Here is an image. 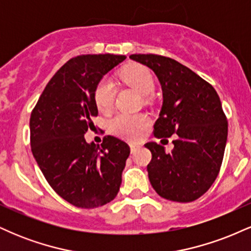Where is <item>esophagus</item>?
<instances>
[{
    "mask_svg": "<svg viewBox=\"0 0 251 251\" xmlns=\"http://www.w3.org/2000/svg\"><path fill=\"white\" fill-rule=\"evenodd\" d=\"M129 148H131V153L134 154L135 151H137V148L138 146L135 145V144H129Z\"/></svg>",
    "mask_w": 251,
    "mask_h": 251,
    "instance_id": "obj_1",
    "label": "esophagus"
}]
</instances>
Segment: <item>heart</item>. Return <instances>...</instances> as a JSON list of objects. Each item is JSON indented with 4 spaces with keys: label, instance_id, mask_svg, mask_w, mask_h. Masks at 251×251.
<instances>
[{
    "label": "heart",
    "instance_id": "obj_1",
    "mask_svg": "<svg viewBox=\"0 0 251 251\" xmlns=\"http://www.w3.org/2000/svg\"><path fill=\"white\" fill-rule=\"evenodd\" d=\"M120 77L126 85L142 96L150 94L154 89V80L148 68L142 65H131L124 68ZM116 97L113 83L108 79H101L94 89V102L100 112H108L112 108ZM149 117L144 113H119L109 122V128L114 134L126 139L134 140L149 126Z\"/></svg>",
    "mask_w": 251,
    "mask_h": 251
}]
</instances>
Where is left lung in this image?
<instances>
[{"mask_svg": "<svg viewBox=\"0 0 251 251\" xmlns=\"http://www.w3.org/2000/svg\"><path fill=\"white\" fill-rule=\"evenodd\" d=\"M129 59L154 72L163 91V106L154 124L157 138L177 134L175 148L148 143L152 188L165 200L188 203L203 196L220 172L227 137V122L215 88L186 66L155 54Z\"/></svg>", "mask_w": 251, "mask_h": 251, "instance_id": "obj_1", "label": "left lung"}]
</instances>
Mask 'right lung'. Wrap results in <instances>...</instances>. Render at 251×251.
Returning a JSON list of instances; mask_svg holds the SVG:
<instances>
[{
    "mask_svg": "<svg viewBox=\"0 0 251 251\" xmlns=\"http://www.w3.org/2000/svg\"><path fill=\"white\" fill-rule=\"evenodd\" d=\"M125 55L87 54L68 60L43 89L30 116V146L37 165L60 197L77 208L113 201L129 146L106 135L100 145L85 133L98 116L94 89Z\"/></svg>",
    "mask_w": 251,
    "mask_h": 251,
    "instance_id": "add662e5",
    "label": "right lung"
}]
</instances>
